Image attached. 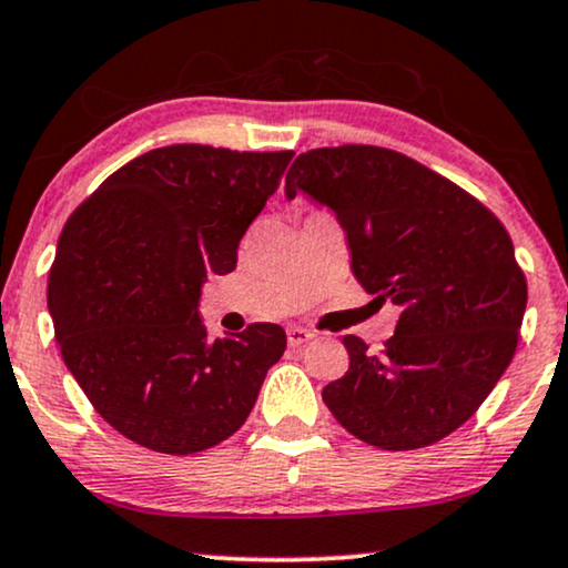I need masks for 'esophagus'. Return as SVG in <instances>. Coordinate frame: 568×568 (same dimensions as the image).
<instances>
[{"label":"esophagus","mask_w":568,"mask_h":568,"mask_svg":"<svg viewBox=\"0 0 568 568\" xmlns=\"http://www.w3.org/2000/svg\"><path fill=\"white\" fill-rule=\"evenodd\" d=\"M315 334L311 328H302V326H290L286 328V342H290V347H302V344L311 342Z\"/></svg>","instance_id":"34e87169"}]
</instances>
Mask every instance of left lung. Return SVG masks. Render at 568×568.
<instances>
[{
    "instance_id": "left-lung-1",
    "label": "left lung",
    "mask_w": 568,
    "mask_h": 568,
    "mask_svg": "<svg viewBox=\"0 0 568 568\" xmlns=\"http://www.w3.org/2000/svg\"><path fill=\"white\" fill-rule=\"evenodd\" d=\"M284 193L328 205L357 282L402 307L381 352L344 336L349 371L323 388L331 415L386 452L462 428L509 367L525 318L527 282L504 224L452 180L378 145L300 153Z\"/></svg>"
}]
</instances>
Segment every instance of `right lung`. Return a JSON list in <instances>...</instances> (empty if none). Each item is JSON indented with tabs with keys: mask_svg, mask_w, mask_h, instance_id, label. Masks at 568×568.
<instances>
[{
	"mask_svg": "<svg viewBox=\"0 0 568 568\" xmlns=\"http://www.w3.org/2000/svg\"><path fill=\"white\" fill-rule=\"evenodd\" d=\"M292 151L180 143L132 159L64 224L49 313L68 371L124 438L195 454L237 433L286 349L276 323L209 338L197 300L237 266L242 234Z\"/></svg>",
	"mask_w": 568,
	"mask_h": 568,
	"instance_id": "right-lung-1",
	"label": "right lung"
}]
</instances>
